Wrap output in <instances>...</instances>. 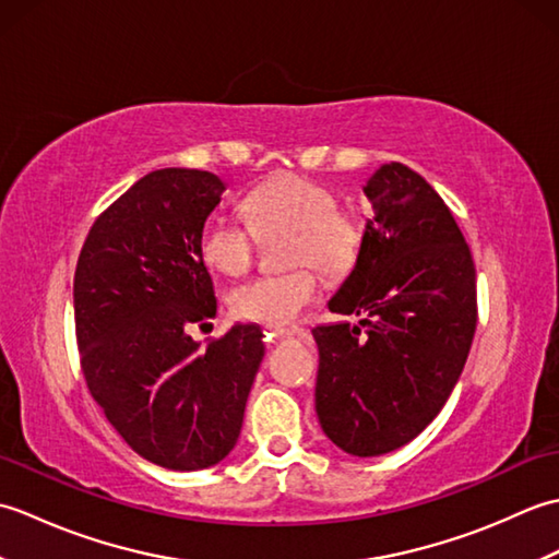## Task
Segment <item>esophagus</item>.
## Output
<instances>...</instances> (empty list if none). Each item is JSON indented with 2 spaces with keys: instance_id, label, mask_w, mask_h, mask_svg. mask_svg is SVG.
Here are the masks:
<instances>
[{
  "instance_id": "obj_1",
  "label": "esophagus",
  "mask_w": 559,
  "mask_h": 559,
  "mask_svg": "<svg viewBox=\"0 0 559 559\" xmlns=\"http://www.w3.org/2000/svg\"><path fill=\"white\" fill-rule=\"evenodd\" d=\"M300 329L298 326H266L264 329V336L269 343H276V341H283V338H290V336H298Z\"/></svg>"
}]
</instances>
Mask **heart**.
Listing matches in <instances>:
<instances>
[{
	"instance_id": "b5f03b06",
	"label": "heart",
	"mask_w": 559,
	"mask_h": 559,
	"mask_svg": "<svg viewBox=\"0 0 559 559\" xmlns=\"http://www.w3.org/2000/svg\"><path fill=\"white\" fill-rule=\"evenodd\" d=\"M247 223L213 213L201 225L199 254L225 276H240L252 266L259 240L288 235L286 264L271 276L249 278L228 295L230 310L269 326L288 324L319 295V271L343 278L358 264L367 225L360 213L338 206L336 192L298 175L261 182L245 197Z\"/></svg>"
}]
</instances>
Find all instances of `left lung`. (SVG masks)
I'll return each mask as SVG.
<instances>
[{
    "label": "left lung",
    "instance_id": "1",
    "mask_svg": "<svg viewBox=\"0 0 559 559\" xmlns=\"http://www.w3.org/2000/svg\"><path fill=\"white\" fill-rule=\"evenodd\" d=\"M367 221L358 264L329 310L360 324L312 329L317 415L353 456L389 454L442 411L478 322L476 266L451 211L423 177L386 163L362 187Z\"/></svg>",
    "mask_w": 559,
    "mask_h": 559
}]
</instances>
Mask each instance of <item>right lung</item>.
<instances>
[{
	"mask_svg": "<svg viewBox=\"0 0 559 559\" xmlns=\"http://www.w3.org/2000/svg\"><path fill=\"white\" fill-rule=\"evenodd\" d=\"M223 189L206 170L144 175L93 223L74 273L91 396L139 456L170 471L230 454L264 358L257 324H235L206 346L187 334L216 317L199 233Z\"/></svg>",
	"mask_w": 559,
	"mask_h": 559,
	"instance_id": "add662e5",
	"label": "right lung"
}]
</instances>
